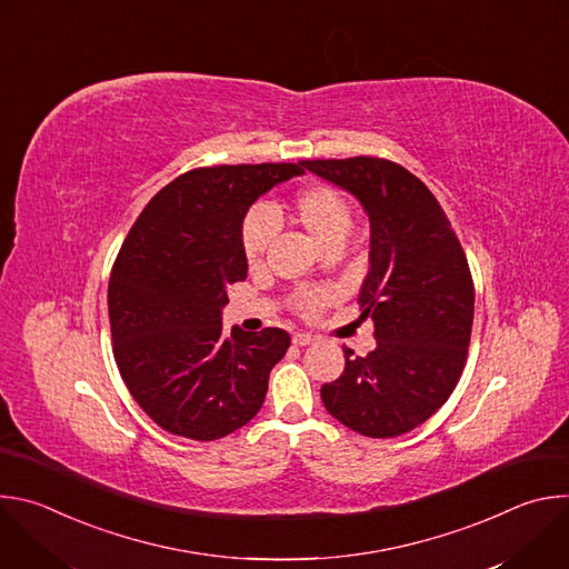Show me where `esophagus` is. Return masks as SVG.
Returning <instances> with one entry per match:
<instances>
[{"mask_svg":"<svg viewBox=\"0 0 569 569\" xmlns=\"http://www.w3.org/2000/svg\"><path fill=\"white\" fill-rule=\"evenodd\" d=\"M312 342H315V338L308 336V333H295V336H292V345H295V347H308V345H312Z\"/></svg>","mask_w":569,"mask_h":569,"instance_id":"1","label":"esophagus"}]
</instances>
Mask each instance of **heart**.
<instances>
[{
  "instance_id": "heart-1",
  "label": "heart",
  "mask_w": 569,
  "mask_h": 569,
  "mask_svg": "<svg viewBox=\"0 0 569 569\" xmlns=\"http://www.w3.org/2000/svg\"><path fill=\"white\" fill-rule=\"evenodd\" d=\"M292 213L297 222L327 250L342 246L353 227V213L347 198L331 184L312 182L297 191L292 200ZM279 231V220L268 207H252L240 220L238 240L242 259L250 268L261 266L268 248ZM333 288H297L290 295V306L303 319H317L336 301Z\"/></svg>"
}]
</instances>
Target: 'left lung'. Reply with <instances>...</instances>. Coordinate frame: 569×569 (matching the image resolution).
Here are the masks:
<instances>
[{"instance_id": "8db88e82", "label": "left lung", "mask_w": 569, "mask_h": 569, "mask_svg": "<svg viewBox=\"0 0 569 569\" xmlns=\"http://www.w3.org/2000/svg\"><path fill=\"white\" fill-rule=\"evenodd\" d=\"M306 171L353 193L371 224L360 319L376 349L345 347V373L321 387L323 408L371 439L426 423L457 387L472 331L475 286L461 242L432 196L408 169L382 157L306 159Z\"/></svg>"}]
</instances>
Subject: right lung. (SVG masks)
I'll return each instance as SVG.
<instances>
[{
    "label": "right lung",
    "mask_w": 569,
    "mask_h": 569,
    "mask_svg": "<svg viewBox=\"0 0 569 569\" xmlns=\"http://www.w3.org/2000/svg\"><path fill=\"white\" fill-rule=\"evenodd\" d=\"M301 173V164L193 169L161 189L128 231L108 286L114 360L139 408L167 432L216 441L259 415L290 336H227L220 312L227 286L248 277L242 216Z\"/></svg>",
    "instance_id": "obj_1"
}]
</instances>
